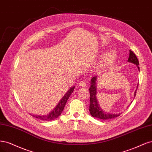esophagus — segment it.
I'll return each instance as SVG.
<instances>
[{"mask_svg": "<svg viewBox=\"0 0 152 152\" xmlns=\"http://www.w3.org/2000/svg\"><path fill=\"white\" fill-rule=\"evenodd\" d=\"M79 85L81 87H85L86 86V83H85V81H81L80 82Z\"/></svg>", "mask_w": 152, "mask_h": 152, "instance_id": "1", "label": "esophagus"}]
</instances>
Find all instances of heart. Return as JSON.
<instances>
[{"instance_id": "1", "label": "heart", "mask_w": 152, "mask_h": 152, "mask_svg": "<svg viewBox=\"0 0 152 152\" xmlns=\"http://www.w3.org/2000/svg\"><path fill=\"white\" fill-rule=\"evenodd\" d=\"M117 53L114 50L107 51L103 57L102 65L103 66H109L112 65L116 59Z\"/></svg>"}]
</instances>
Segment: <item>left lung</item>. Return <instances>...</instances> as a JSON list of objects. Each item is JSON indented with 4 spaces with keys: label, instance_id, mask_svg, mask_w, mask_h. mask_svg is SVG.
<instances>
[{
    "label": "left lung",
    "instance_id": "obj_1",
    "mask_svg": "<svg viewBox=\"0 0 152 152\" xmlns=\"http://www.w3.org/2000/svg\"><path fill=\"white\" fill-rule=\"evenodd\" d=\"M128 61L129 62L133 63L135 64L140 71V67H139V61L137 58L136 55L132 52L129 50V56L128 58ZM97 76H94L91 80V86L90 88V114L95 118H99L100 119L103 120H109L115 118V117H118L121 115V113L119 114H110L107 113L104 110L101 108L99 102H98L97 98H96V93H97V88H96V80H97ZM138 85H137V88L134 91V96L135 97L136 90L138 89Z\"/></svg>",
    "mask_w": 152,
    "mask_h": 152
}]
</instances>
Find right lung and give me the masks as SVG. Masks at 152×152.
<instances>
[{"label": "right lung", "instance_id": "add662e5", "mask_svg": "<svg viewBox=\"0 0 152 152\" xmlns=\"http://www.w3.org/2000/svg\"><path fill=\"white\" fill-rule=\"evenodd\" d=\"M75 88V86H72L71 88H69V90L66 92L64 96L62 98V99L59 101V102L58 103V104L55 107V108L48 114L46 115H34L31 114V115L42 121H52L57 119L62 113V111L66 104V102L68 99H69V97L72 94L73 91H74Z\"/></svg>", "mask_w": 152, "mask_h": 152}]
</instances>
